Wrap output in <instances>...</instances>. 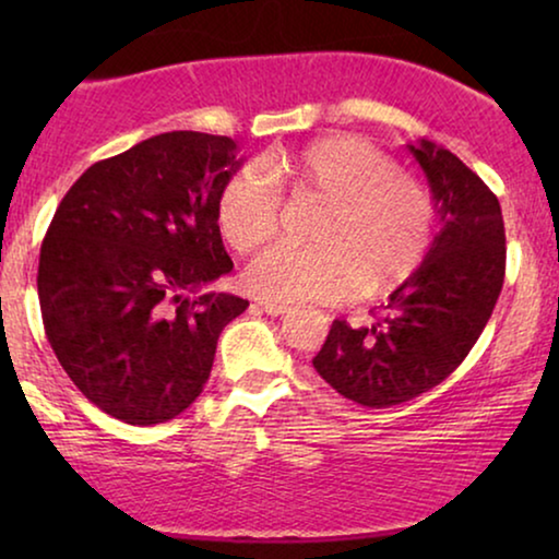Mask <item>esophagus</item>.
I'll return each instance as SVG.
<instances>
[{"label":"esophagus","instance_id":"esophagus-1","mask_svg":"<svg viewBox=\"0 0 559 559\" xmlns=\"http://www.w3.org/2000/svg\"><path fill=\"white\" fill-rule=\"evenodd\" d=\"M259 308H262V312H266V316H285V312L289 310V305H285V302H259Z\"/></svg>","mask_w":559,"mask_h":559}]
</instances>
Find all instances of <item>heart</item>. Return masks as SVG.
Segmentation results:
<instances>
[{
  "label": "heart",
  "mask_w": 559,
  "mask_h": 559,
  "mask_svg": "<svg viewBox=\"0 0 559 559\" xmlns=\"http://www.w3.org/2000/svg\"><path fill=\"white\" fill-rule=\"evenodd\" d=\"M282 190L323 201V209L312 228L318 243H277L247 266V287L266 302L386 293L412 277L430 249V190L361 136H325L270 152L262 170L239 167L216 201L218 228L236 251H254L277 234Z\"/></svg>",
  "instance_id": "obj_1"
}]
</instances>
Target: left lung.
I'll return each mask as SVG.
<instances>
[{"mask_svg": "<svg viewBox=\"0 0 559 559\" xmlns=\"http://www.w3.org/2000/svg\"><path fill=\"white\" fill-rule=\"evenodd\" d=\"M430 182L440 231L369 328L333 320L312 366L346 400L392 407L453 373L491 318L507 270L501 205L450 150L407 144Z\"/></svg>", "mask_w": 559, "mask_h": 559, "instance_id": "obj_1", "label": "left lung"}]
</instances>
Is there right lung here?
Here are the masks:
<instances>
[{"mask_svg":"<svg viewBox=\"0 0 559 559\" xmlns=\"http://www.w3.org/2000/svg\"><path fill=\"white\" fill-rule=\"evenodd\" d=\"M231 136L165 132L91 165L60 201L37 295L60 366L88 402L157 425L198 400L224 328L249 308L205 287L234 270L216 218L241 167Z\"/></svg>","mask_w":559,"mask_h":559,"instance_id":"right-lung-1","label":"right lung"}]
</instances>
